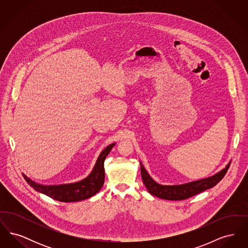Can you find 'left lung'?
<instances>
[{"label":"left lung","instance_id":"8db88e82","mask_svg":"<svg viewBox=\"0 0 248 248\" xmlns=\"http://www.w3.org/2000/svg\"><path fill=\"white\" fill-rule=\"evenodd\" d=\"M231 163L227 165L224 169H222L220 172L217 173L213 177L203 178L201 180L189 182L182 185H175V186H165V185H160L156 183L147 173L141 163H140V171H141L143 183L151 194L165 200L180 201L188 199L189 197H192L205 189H210L214 186H216L224 177Z\"/></svg>","mask_w":248,"mask_h":248}]
</instances>
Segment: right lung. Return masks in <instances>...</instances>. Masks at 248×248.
Here are the masks:
<instances>
[{"label":"right lung","mask_w":248,"mask_h":248,"mask_svg":"<svg viewBox=\"0 0 248 248\" xmlns=\"http://www.w3.org/2000/svg\"><path fill=\"white\" fill-rule=\"evenodd\" d=\"M114 145V143L110 144L100 154L92 173L82 181L59 186H45L36 183L25 175H23L24 178L31 187L54 200L70 202L88 199L98 192L104 184V161Z\"/></svg>","instance_id":"1"}]
</instances>
